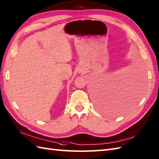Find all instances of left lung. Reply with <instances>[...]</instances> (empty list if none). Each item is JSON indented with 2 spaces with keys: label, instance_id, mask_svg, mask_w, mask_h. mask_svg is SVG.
I'll return each mask as SVG.
<instances>
[{
  "label": "left lung",
  "instance_id": "obj_1",
  "mask_svg": "<svg viewBox=\"0 0 159 159\" xmlns=\"http://www.w3.org/2000/svg\"><path fill=\"white\" fill-rule=\"evenodd\" d=\"M111 80H107V81H104L105 83H104L103 85H102V87H100V88L101 87V89H100V92L101 90V92L102 91L103 93V94L101 93L100 94V98H99V102H98V107H99V109L100 111L101 110L102 111H103V112H107V111H109V109H111V104H113V96L115 97V92L113 93V92H111V88H110V87H109V89H108V88H105L103 86L104 84L106 85V83H107V86H112L110 84H109L110 82L109 81H111ZM110 85L109 86L108 85ZM104 87H103V86ZM106 87H108L105 86ZM111 96V97H109V96Z\"/></svg>",
  "mask_w": 159,
  "mask_h": 159
}]
</instances>
